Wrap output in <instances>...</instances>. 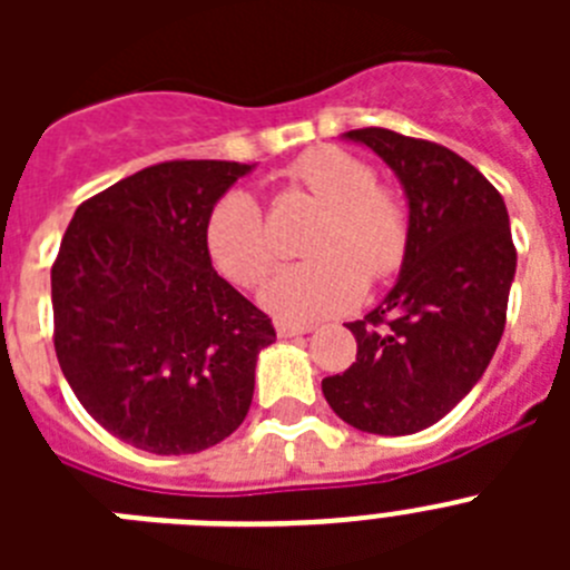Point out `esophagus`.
<instances>
[{
  "instance_id": "1",
  "label": "esophagus",
  "mask_w": 570,
  "mask_h": 570,
  "mask_svg": "<svg viewBox=\"0 0 570 570\" xmlns=\"http://www.w3.org/2000/svg\"><path fill=\"white\" fill-rule=\"evenodd\" d=\"M311 325H299V322H276V336L279 340H291V336H302L311 334Z\"/></svg>"
}]
</instances>
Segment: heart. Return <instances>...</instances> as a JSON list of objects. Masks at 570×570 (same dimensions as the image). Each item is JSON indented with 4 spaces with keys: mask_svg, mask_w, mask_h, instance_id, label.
I'll return each instance as SVG.
<instances>
[{
    "mask_svg": "<svg viewBox=\"0 0 570 570\" xmlns=\"http://www.w3.org/2000/svg\"><path fill=\"white\" fill-rule=\"evenodd\" d=\"M308 190L325 214L305 245L314 259L276 271L262 305L279 320L311 322L351 308L365 279L400 268L407 248V214L400 196L376 185L374 168L356 154L316 145L285 174ZM205 245L216 271L242 288H254L276 262L274 239L259 203L248 190H228L205 225Z\"/></svg>",
    "mask_w": 570,
    "mask_h": 570,
    "instance_id": "1",
    "label": "heart"
}]
</instances>
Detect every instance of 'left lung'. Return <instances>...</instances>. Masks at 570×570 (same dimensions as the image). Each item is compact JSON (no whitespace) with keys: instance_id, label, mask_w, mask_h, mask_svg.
<instances>
[{"instance_id":"8db88e82","label":"left lung","mask_w":570,"mask_h":570,"mask_svg":"<svg viewBox=\"0 0 570 570\" xmlns=\"http://www.w3.org/2000/svg\"><path fill=\"white\" fill-rule=\"evenodd\" d=\"M394 170L407 248L394 288L347 322L356 362L322 394L356 431L416 434L471 394L505 331L517 248L500 190L460 154L387 128L342 134Z\"/></svg>"}]
</instances>
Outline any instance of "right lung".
Listing matches in <instances>:
<instances>
[{"label": "right lung", "mask_w": 570, "mask_h": 570, "mask_svg": "<svg viewBox=\"0 0 570 570\" xmlns=\"http://www.w3.org/2000/svg\"><path fill=\"white\" fill-rule=\"evenodd\" d=\"M250 170L176 159L125 176L79 205L50 268L65 380L105 431L148 454H196L234 434L276 340L205 245L214 205Z\"/></svg>", "instance_id": "right-lung-1"}]
</instances>
